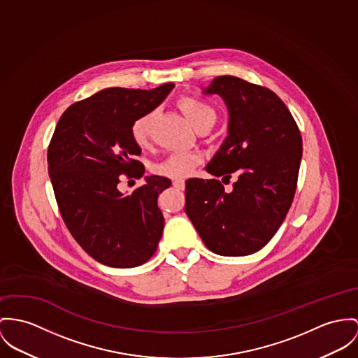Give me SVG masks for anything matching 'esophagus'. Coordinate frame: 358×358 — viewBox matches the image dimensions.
Listing matches in <instances>:
<instances>
[{"label":"esophagus","mask_w":358,"mask_h":358,"mask_svg":"<svg viewBox=\"0 0 358 358\" xmlns=\"http://www.w3.org/2000/svg\"><path fill=\"white\" fill-rule=\"evenodd\" d=\"M173 187L177 188V189H180V191H184V188H185V181H184V180H174V181H173Z\"/></svg>","instance_id":"esophagus-1"}]
</instances>
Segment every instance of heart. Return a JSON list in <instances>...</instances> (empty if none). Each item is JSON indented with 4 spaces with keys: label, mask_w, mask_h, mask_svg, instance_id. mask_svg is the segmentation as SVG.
Here are the masks:
<instances>
[{
    "label": "heart",
    "mask_w": 358,
    "mask_h": 358,
    "mask_svg": "<svg viewBox=\"0 0 358 358\" xmlns=\"http://www.w3.org/2000/svg\"><path fill=\"white\" fill-rule=\"evenodd\" d=\"M180 108L184 111L188 121L192 124L193 128H199L204 124L215 122V111L214 109L197 99V98H184L180 102ZM154 118V113L148 111L138 117L131 125V136L138 145H145L150 138V127ZM201 162L200 155L194 152H174L167 157L164 162L155 166V173L159 176H165L169 178H185L192 174L196 166Z\"/></svg>",
    "instance_id": "1"
}]
</instances>
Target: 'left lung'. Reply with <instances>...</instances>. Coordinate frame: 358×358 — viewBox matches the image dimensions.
<instances>
[{
	"instance_id": "left-lung-1",
	"label": "left lung",
	"mask_w": 358,
	"mask_h": 358,
	"mask_svg": "<svg viewBox=\"0 0 358 358\" xmlns=\"http://www.w3.org/2000/svg\"><path fill=\"white\" fill-rule=\"evenodd\" d=\"M229 110L227 136L206 170L228 182L189 178L185 213L210 250L245 256L264 247L285 220L297 187L303 157L299 127L271 90L236 76H218L204 88Z\"/></svg>"
}]
</instances>
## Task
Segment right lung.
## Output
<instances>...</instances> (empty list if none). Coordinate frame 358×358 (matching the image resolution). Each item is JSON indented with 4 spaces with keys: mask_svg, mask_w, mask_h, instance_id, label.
<instances>
[{
    "mask_svg": "<svg viewBox=\"0 0 358 358\" xmlns=\"http://www.w3.org/2000/svg\"><path fill=\"white\" fill-rule=\"evenodd\" d=\"M174 83L152 90L113 87L69 106L55 127L48 150L49 176L68 230L96 262L132 268L157 250L165 218L158 196L171 185L147 176L131 194L118 189L122 174L140 178L141 150L131 136L132 122L157 109Z\"/></svg>",
    "mask_w": 358,
    "mask_h": 358,
    "instance_id": "right-lung-1",
    "label": "right lung"
}]
</instances>
